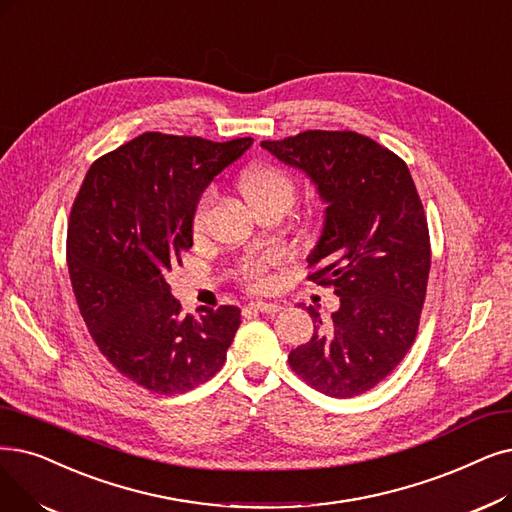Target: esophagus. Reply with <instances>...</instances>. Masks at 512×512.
I'll return each instance as SVG.
<instances>
[{"instance_id":"34e87169","label":"esophagus","mask_w":512,"mask_h":512,"mask_svg":"<svg viewBox=\"0 0 512 512\" xmlns=\"http://www.w3.org/2000/svg\"><path fill=\"white\" fill-rule=\"evenodd\" d=\"M249 311H261V314H278L282 309L278 303H265V301H251L247 305Z\"/></svg>"}]
</instances>
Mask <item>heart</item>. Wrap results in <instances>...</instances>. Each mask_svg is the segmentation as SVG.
Instances as JSON below:
<instances>
[{"label": "heart", "instance_id": "1", "mask_svg": "<svg viewBox=\"0 0 512 512\" xmlns=\"http://www.w3.org/2000/svg\"><path fill=\"white\" fill-rule=\"evenodd\" d=\"M238 190L244 196V201L257 213L265 207H282L288 209L295 203L297 186L293 177L276 165H253L240 173ZM211 192H207L198 201L192 215V232L198 236L205 228L207 209L211 205ZM280 263V255L276 251L249 253L238 263V278L253 291H263L270 284V270Z\"/></svg>", "mask_w": 512, "mask_h": 512}]
</instances>
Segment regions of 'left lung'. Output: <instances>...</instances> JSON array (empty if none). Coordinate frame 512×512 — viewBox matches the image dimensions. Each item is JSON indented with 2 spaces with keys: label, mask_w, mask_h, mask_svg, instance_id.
<instances>
[{
  "label": "left lung",
  "mask_w": 512,
  "mask_h": 512,
  "mask_svg": "<svg viewBox=\"0 0 512 512\" xmlns=\"http://www.w3.org/2000/svg\"><path fill=\"white\" fill-rule=\"evenodd\" d=\"M261 146L305 171L326 203L307 280L339 297L326 322L307 307L314 337L288 364L330 397L366 393L406 358L427 295L431 242L410 169L355 131L309 129Z\"/></svg>",
  "instance_id": "obj_1"
}]
</instances>
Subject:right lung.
Returning a JSON list of instances; mask_svg holds the SVG:
<instances>
[{"instance_id":"obj_1","label":"right lung","mask_w":512,"mask_h":512,"mask_svg":"<svg viewBox=\"0 0 512 512\" xmlns=\"http://www.w3.org/2000/svg\"><path fill=\"white\" fill-rule=\"evenodd\" d=\"M251 144L148 131L100 157L73 203L66 263L81 318L104 358L152 393H186L226 362L240 309L182 316L165 276L192 247L203 190Z\"/></svg>"}]
</instances>
